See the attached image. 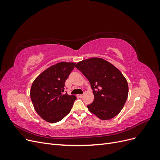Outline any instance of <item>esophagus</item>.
<instances>
[{
    "label": "esophagus",
    "instance_id": "obj_1",
    "mask_svg": "<svg viewBox=\"0 0 160 160\" xmlns=\"http://www.w3.org/2000/svg\"><path fill=\"white\" fill-rule=\"evenodd\" d=\"M83 94L77 95V97H78V98H83Z\"/></svg>",
    "mask_w": 160,
    "mask_h": 160
}]
</instances>
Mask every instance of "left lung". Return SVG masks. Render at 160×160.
<instances>
[{
    "instance_id": "obj_1",
    "label": "left lung",
    "mask_w": 160,
    "mask_h": 160,
    "mask_svg": "<svg viewBox=\"0 0 160 160\" xmlns=\"http://www.w3.org/2000/svg\"><path fill=\"white\" fill-rule=\"evenodd\" d=\"M89 81L94 95L93 102L87 105L92 113L102 120L118 115L126 102L128 84L121 71L109 62L93 57L75 65Z\"/></svg>"
}]
</instances>
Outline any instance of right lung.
<instances>
[{
  "label": "right lung",
  "instance_id": "right-lung-1",
  "mask_svg": "<svg viewBox=\"0 0 160 160\" xmlns=\"http://www.w3.org/2000/svg\"><path fill=\"white\" fill-rule=\"evenodd\" d=\"M75 62H60L38 75L31 85L30 96L37 113L49 123H57L68 114L77 99L64 93L65 83Z\"/></svg>",
  "mask_w": 160,
  "mask_h": 160
}]
</instances>
